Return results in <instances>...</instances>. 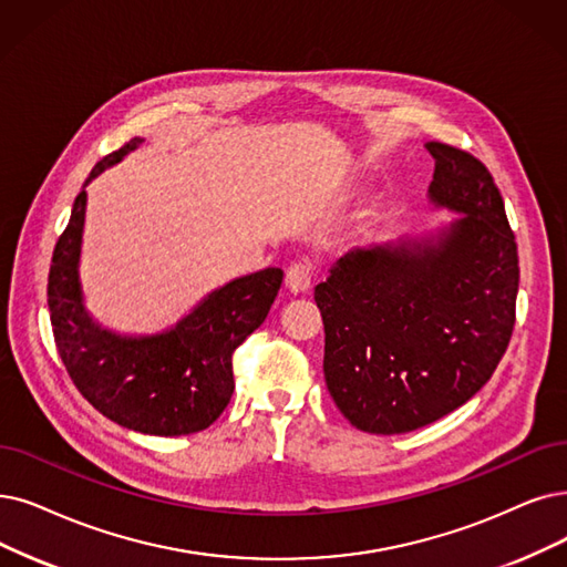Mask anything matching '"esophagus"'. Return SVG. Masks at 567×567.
<instances>
[{"label":"esophagus","instance_id":"1","mask_svg":"<svg viewBox=\"0 0 567 567\" xmlns=\"http://www.w3.org/2000/svg\"><path fill=\"white\" fill-rule=\"evenodd\" d=\"M311 265L309 262H292L286 271V288L292 292V296H300V292H307L311 288Z\"/></svg>","mask_w":567,"mask_h":567}]
</instances>
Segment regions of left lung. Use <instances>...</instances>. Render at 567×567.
Returning <instances> with one entry per match:
<instances>
[{"label":"left lung","instance_id":"left-lung-1","mask_svg":"<svg viewBox=\"0 0 567 567\" xmlns=\"http://www.w3.org/2000/svg\"><path fill=\"white\" fill-rule=\"evenodd\" d=\"M427 202L435 230L358 246L313 288L323 374L351 425L400 435L458 410L495 372L514 330L518 256L488 169L440 142Z\"/></svg>","mask_w":567,"mask_h":567}]
</instances>
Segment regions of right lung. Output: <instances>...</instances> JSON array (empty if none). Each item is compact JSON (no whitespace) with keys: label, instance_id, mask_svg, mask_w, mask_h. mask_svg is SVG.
Segmentation results:
<instances>
[{"label":"right lung","instance_id":"1","mask_svg":"<svg viewBox=\"0 0 567 567\" xmlns=\"http://www.w3.org/2000/svg\"><path fill=\"white\" fill-rule=\"evenodd\" d=\"M142 142L134 137L106 155L76 195L51 262V323L66 372L100 414L144 435H190L209 427L228 406L235 391L233 353L267 319L284 271L267 267L228 281L163 332L121 334L104 328L85 307L79 271L85 186Z\"/></svg>","mask_w":567,"mask_h":567}]
</instances>
